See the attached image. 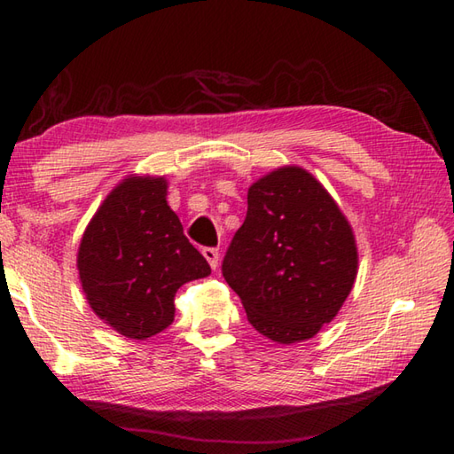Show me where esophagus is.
I'll use <instances>...</instances> for the list:
<instances>
[{
    "label": "esophagus",
    "instance_id": "esophagus-1",
    "mask_svg": "<svg viewBox=\"0 0 454 454\" xmlns=\"http://www.w3.org/2000/svg\"><path fill=\"white\" fill-rule=\"evenodd\" d=\"M202 254H204V258H206V260H208V264L212 266V270H216V268H218L220 252H218L216 248H204V250H202Z\"/></svg>",
    "mask_w": 454,
    "mask_h": 454
}]
</instances>
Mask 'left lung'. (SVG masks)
<instances>
[{"instance_id":"left-lung-1","label":"left lung","mask_w":454,"mask_h":454,"mask_svg":"<svg viewBox=\"0 0 454 454\" xmlns=\"http://www.w3.org/2000/svg\"><path fill=\"white\" fill-rule=\"evenodd\" d=\"M356 272L350 222L310 172L282 166L252 184L222 274L260 334L278 344L317 336L342 309Z\"/></svg>"}]
</instances>
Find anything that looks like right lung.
<instances>
[{"label": "right lung", "instance_id": "right-lung-1", "mask_svg": "<svg viewBox=\"0 0 454 454\" xmlns=\"http://www.w3.org/2000/svg\"><path fill=\"white\" fill-rule=\"evenodd\" d=\"M166 196L164 176H126L90 220L78 248L90 309L132 340L170 326L178 288L210 274Z\"/></svg>", "mask_w": 454, "mask_h": 454}]
</instances>
